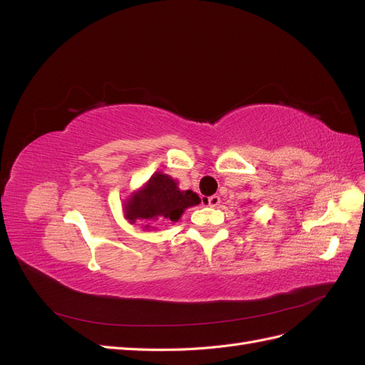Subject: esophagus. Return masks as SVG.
I'll return each instance as SVG.
<instances>
[{
  "label": "esophagus",
  "mask_w": 365,
  "mask_h": 365,
  "mask_svg": "<svg viewBox=\"0 0 365 365\" xmlns=\"http://www.w3.org/2000/svg\"><path fill=\"white\" fill-rule=\"evenodd\" d=\"M207 202H208V205H210V207H217V205L220 204V197H219L217 195H213V196H210V197H208Z\"/></svg>",
  "instance_id": "34e87169"
}]
</instances>
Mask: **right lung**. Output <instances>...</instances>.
I'll use <instances>...</instances> for the list:
<instances>
[{"instance_id": "1", "label": "right lung", "mask_w": 365, "mask_h": 365, "mask_svg": "<svg viewBox=\"0 0 365 365\" xmlns=\"http://www.w3.org/2000/svg\"><path fill=\"white\" fill-rule=\"evenodd\" d=\"M200 202V196L192 190H181L170 175L155 172L145 185L128 196L123 213L129 224L143 222V228L149 230L157 220L178 222L185 208Z\"/></svg>"}]
</instances>
